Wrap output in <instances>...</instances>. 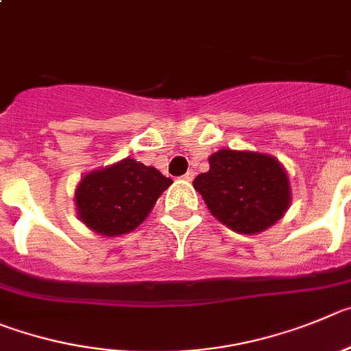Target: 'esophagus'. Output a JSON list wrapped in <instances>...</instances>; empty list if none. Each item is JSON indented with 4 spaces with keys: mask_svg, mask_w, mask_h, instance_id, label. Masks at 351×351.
I'll return each mask as SVG.
<instances>
[{
    "mask_svg": "<svg viewBox=\"0 0 351 351\" xmlns=\"http://www.w3.org/2000/svg\"><path fill=\"white\" fill-rule=\"evenodd\" d=\"M194 176H195V173L192 171V169H191V171H187V173H185V175H183L182 178L185 180V182H192V180H194Z\"/></svg>",
    "mask_w": 351,
    "mask_h": 351,
    "instance_id": "1",
    "label": "esophagus"
}]
</instances>
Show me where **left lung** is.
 <instances>
[{"label":"left lung","mask_w":351,"mask_h":351,"mask_svg":"<svg viewBox=\"0 0 351 351\" xmlns=\"http://www.w3.org/2000/svg\"><path fill=\"white\" fill-rule=\"evenodd\" d=\"M194 189L215 219L239 234L267 229L290 204L285 169L266 154L220 150L210 157V171L195 176Z\"/></svg>","instance_id":"obj_1"}]
</instances>
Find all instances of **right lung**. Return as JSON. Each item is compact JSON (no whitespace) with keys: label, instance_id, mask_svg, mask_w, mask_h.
Instances as JSON below:
<instances>
[{"label":"right lung","instance_id":"right-lung-1","mask_svg":"<svg viewBox=\"0 0 351 351\" xmlns=\"http://www.w3.org/2000/svg\"><path fill=\"white\" fill-rule=\"evenodd\" d=\"M171 183L152 166L124 159L82 178L75 192L78 217L97 234H125L147 219Z\"/></svg>","mask_w":351,"mask_h":351}]
</instances>
